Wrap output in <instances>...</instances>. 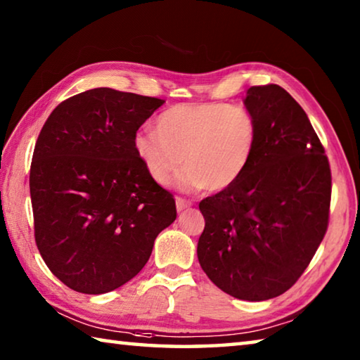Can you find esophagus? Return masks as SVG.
<instances>
[{"instance_id": "esophagus-1", "label": "esophagus", "mask_w": 360, "mask_h": 360, "mask_svg": "<svg viewBox=\"0 0 360 360\" xmlns=\"http://www.w3.org/2000/svg\"><path fill=\"white\" fill-rule=\"evenodd\" d=\"M191 206H192L191 202H187V200L181 198V197H176V210H178L179 212L187 210V208H191Z\"/></svg>"}]
</instances>
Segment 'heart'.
I'll return each mask as SVG.
<instances>
[{"label":"heart","instance_id":"heart-1","mask_svg":"<svg viewBox=\"0 0 360 360\" xmlns=\"http://www.w3.org/2000/svg\"><path fill=\"white\" fill-rule=\"evenodd\" d=\"M155 129L139 130L133 148L146 173L167 186L184 160L176 186L184 192L229 188L248 172L257 148L249 109L229 103H182L158 115Z\"/></svg>","mask_w":360,"mask_h":360}]
</instances>
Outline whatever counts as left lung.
I'll use <instances>...</instances> for the list:
<instances>
[{"instance_id": "obj_1", "label": "left lung", "mask_w": 360, "mask_h": 360, "mask_svg": "<svg viewBox=\"0 0 360 360\" xmlns=\"http://www.w3.org/2000/svg\"><path fill=\"white\" fill-rule=\"evenodd\" d=\"M257 124L248 172L200 202L205 230L197 255L219 289L262 302L295 284L324 238L332 176L302 106L276 84L248 89Z\"/></svg>"}]
</instances>
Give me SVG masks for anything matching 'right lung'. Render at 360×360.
Returning <instances> with one entry per match:
<instances>
[{
  "instance_id": "obj_1",
  "label": "right lung",
  "mask_w": 360,
  "mask_h": 360,
  "mask_svg": "<svg viewBox=\"0 0 360 360\" xmlns=\"http://www.w3.org/2000/svg\"><path fill=\"white\" fill-rule=\"evenodd\" d=\"M163 100L100 87L53 109L34 146L30 195L34 240L53 275L82 294L135 278L176 219L173 195L133 148Z\"/></svg>"
}]
</instances>
